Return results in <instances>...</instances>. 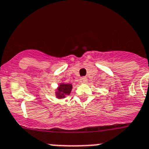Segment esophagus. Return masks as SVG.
<instances>
[{
    "instance_id": "esophagus-1",
    "label": "esophagus",
    "mask_w": 149,
    "mask_h": 149,
    "mask_svg": "<svg viewBox=\"0 0 149 149\" xmlns=\"http://www.w3.org/2000/svg\"><path fill=\"white\" fill-rule=\"evenodd\" d=\"M80 82L82 84H86L88 82V79L86 77H82L80 79Z\"/></svg>"
}]
</instances>
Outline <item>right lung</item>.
<instances>
[{"mask_svg": "<svg viewBox=\"0 0 149 149\" xmlns=\"http://www.w3.org/2000/svg\"><path fill=\"white\" fill-rule=\"evenodd\" d=\"M72 88H73V85L71 84H65L64 82L60 83L55 91V96L58 99L65 98L66 97L70 95Z\"/></svg>", "mask_w": 149, "mask_h": 149, "instance_id": "obj_1", "label": "right lung"}]
</instances>
